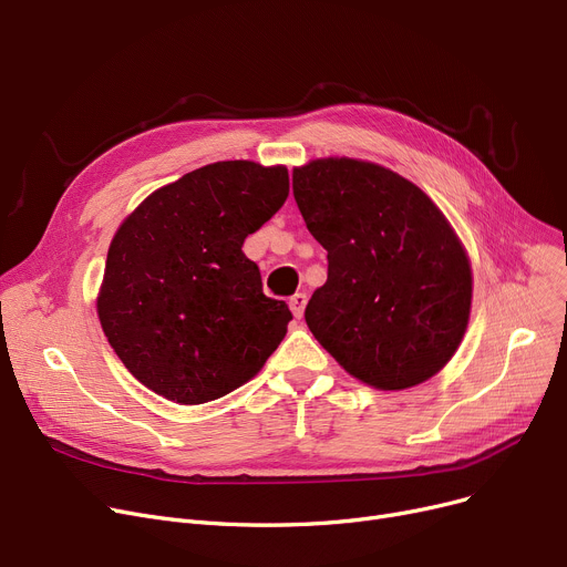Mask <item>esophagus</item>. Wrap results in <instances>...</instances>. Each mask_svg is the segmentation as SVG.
<instances>
[{
	"instance_id": "esophagus-1",
	"label": "esophagus",
	"mask_w": 567,
	"mask_h": 567,
	"mask_svg": "<svg viewBox=\"0 0 567 567\" xmlns=\"http://www.w3.org/2000/svg\"><path fill=\"white\" fill-rule=\"evenodd\" d=\"M306 306H308V296H306L303 291L293 293L291 299H289V308H291V312H293V317H296V319H301V317H303Z\"/></svg>"
}]
</instances>
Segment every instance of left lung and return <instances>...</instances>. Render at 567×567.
I'll use <instances>...</instances> for the list:
<instances>
[{
    "label": "left lung",
    "instance_id": "left-lung-1",
    "mask_svg": "<svg viewBox=\"0 0 567 567\" xmlns=\"http://www.w3.org/2000/svg\"><path fill=\"white\" fill-rule=\"evenodd\" d=\"M293 199L329 252V278L306 308L319 344L381 391L434 377L471 310L468 257L436 204L400 174L353 158L296 167Z\"/></svg>",
    "mask_w": 567,
    "mask_h": 567
}]
</instances>
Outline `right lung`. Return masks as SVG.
Segmentation results:
<instances>
[{
	"label": "right lung",
	"mask_w": 567,
	"mask_h": 567,
	"mask_svg": "<svg viewBox=\"0 0 567 567\" xmlns=\"http://www.w3.org/2000/svg\"><path fill=\"white\" fill-rule=\"evenodd\" d=\"M287 195V167L220 161L152 193L116 229L99 319L146 389L178 404L218 400L278 349L291 312L261 291L241 248Z\"/></svg>",
	"instance_id": "1"
}]
</instances>
